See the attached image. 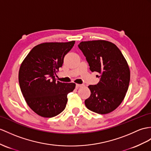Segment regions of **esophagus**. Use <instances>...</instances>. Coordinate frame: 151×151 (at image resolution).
<instances>
[{"label":"esophagus","instance_id":"34e87169","mask_svg":"<svg viewBox=\"0 0 151 151\" xmlns=\"http://www.w3.org/2000/svg\"><path fill=\"white\" fill-rule=\"evenodd\" d=\"M84 85V84H76V88L77 89H78L79 88H81V87H83Z\"/></svg>","mask_w":151,"mask_h":151}]
</instances>
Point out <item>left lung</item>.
<instances>
[{"label": "left lung", "mask_w": 151, "mask_h": 151, "mask_svg": "<svg viewBox=\"0 0 151 151\" xmlns=\"http://www.w3.org/2000/svg\"><path fill=\"white\" fill-rule=\"evenodd\" d=\"M78 47L90 70L101 74L97 84L88 86L91 95L84 101L86 108L102 115L114 111L124 100L129 84L126 59L115 44L105 40L81 42Z\"/></svg>", "instance_id": "1"}]
</instances>
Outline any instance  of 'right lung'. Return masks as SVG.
<instances>
[{
  "mask_svg": "<svg viewBox=\"0 0 151 151\" xmlns=\"http://www.w3.org/2000/svg\"><path fill=\"white\" fill-rule=\"evenodd\" d=\"M75 41L43 43L33 47L19 70L20 90L30 108L38 115L50 118L63 111L67 94L75 83L56 81L55 76L62 67L64 57Z\"/></svg>",
  "mask_w": 151,
  "mask_h": 151,
  "instance_id": "add662e5",
  "label": "right lung"
}]
</instances>
